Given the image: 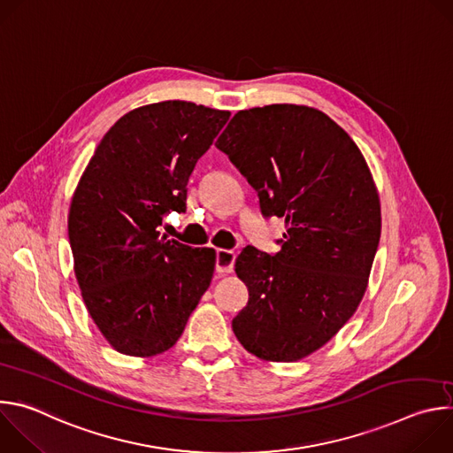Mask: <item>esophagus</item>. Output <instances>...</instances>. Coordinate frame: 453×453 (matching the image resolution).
<instances>
[{
	"label": "esophagus",
	"mask_w": 453,
	"mask_h": 453,
	"mask_svg": "<svg viewBox=\"0 0 453 453\" xmlns=\"http://www.w3.org/2000/svg\"><path fill=\"white\" fill-rule=\"evenodd\" d=\"M236 254L227 249H217V273L219 274H229L234 267Z\"/></svg>",
	"instance_id": "esophagus-1"
}]
</instances>
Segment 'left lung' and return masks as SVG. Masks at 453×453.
<instances>
[{"mask_svg":"<svg viewBox=\"0 0 453 453\" xmlns=\"http://www.w3.org/2000/svg\"><path fill=\"white\" fill-rule=\"evenodd\" d=\"M215 145L262 213L287 227L274 256L245 247L236 257L249 301L233 332L257 358L297 362L330 342L365 294L381 233L371 170L344 128L308 105L238 111Z\"/></svg>","mask_w":453,"mask_h":453,"instance_id":"8db88e82","label":"left lung"}]
</instances>
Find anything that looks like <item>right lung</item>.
<instances>
[{
  "mask_svg": "<svg viewBox=\"0 0 453 453\" xmlns=\"http://www.w3.org/2000/svg\"><path fill=\"white\" fill-rule=\"evenodd\" d=\"M231 112L166 100L123 114L102 138L72 197L68 234L86 308L105 341L156 357L182 335L208 290L215 249L159 236L184 211L186 184Z\"/></svg>",
  "mask_w": 453,
  "mask_h": 453,
  "instance_id": "1",
  "label": "right lung"
}]
</instances>
